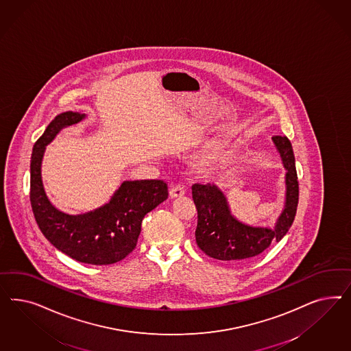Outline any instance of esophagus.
Returning a JSON list of instances; mask_svg holds the SVG:
<instances>
[{"label":"esophagus","instance_id":"esophagus-1","mask_svg":"<svg viewBox=\"0 0 351 351\" xmlns=\"http://www.w3.org/2000/svg\"><path fill=\"white\" fill-rule=\"evenodd\" d=\"M184 194H185V189H184V186H181V185H173V186L171 188V198H179V197H182Z\"/></svg>","mask_w":351,"mask_h":351}]
</instances>
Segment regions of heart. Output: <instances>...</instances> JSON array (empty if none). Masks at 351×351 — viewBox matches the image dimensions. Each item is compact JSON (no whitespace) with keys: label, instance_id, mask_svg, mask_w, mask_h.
I'll return each mask as SVG.
<instances>
[{"label":"heart","instance_id":"heart-1","mask_svg":"<svg viewBox=\"0 0 351 351\" xmlns=\"http://www.w3.org/2000/svg\"><path fill=\"white\" fill-rule=\"evenodd\" d=\"M210 149H211V147H202V148H199L197 150V153H206V152H208Z\"/></svg>","mask_w":351,"mask_h":351}]
</instances>
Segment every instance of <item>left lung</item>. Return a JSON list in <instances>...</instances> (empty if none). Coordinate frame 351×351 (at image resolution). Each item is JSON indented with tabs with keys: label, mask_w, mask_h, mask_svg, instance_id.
<instances>
[{
	"label": "left lung",
	"mask_w": 351,
	"mask_h": 351,
	"mask_svg": "<svg viewBox=\"0 0 351 351\" xmlns=\"http://www.w3.org/2000/svg\"><path fill=\"white\" fill-rule=\"evenodd\" d=\"M285 166V207L274 228L252 226L234 216L223 191L215 184H194L193 201L198 211L197 245L206 255L223 261H242L264 252L271 242L280 241L295 220L298 203V181L295 156L286 136L271 138Z\"/></svg>",
	"instance_id": "1"
}]
</instances>
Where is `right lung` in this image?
I'll return each mask as SVG.
<instances>
[{"mask_svg":"<svg viewBox=\"0 0 351 351\" xmlns=\"http://www.w3.org/2000/svg\"><path fill=\"white\" fill-rule=\"evenodd\" d=\"M85 118L81 112L60 113L36 141L31 157V204L38 228L55 248L80 263L109 265L134 251L144 216L167 199L169 191L162 180H126L109 202L94 211L69 215L58 210L43 188V154L63 128Z\"/></svg>","mask_w":351,"mask_h":351,"instance_id":"obj_1","label":"right lung"}]
</instances>
